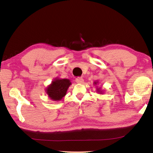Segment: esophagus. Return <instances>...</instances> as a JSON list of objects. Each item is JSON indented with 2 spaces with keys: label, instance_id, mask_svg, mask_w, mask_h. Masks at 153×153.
Instances as JSON below:
<instances>
[{
  "label": "esophagus",
  "instance_id": "esophagus-1",
  "mask_svg": "<svg viewBox=\"0 0 153 153\" xmlns=\"http://www.w3.org/2000/svg\"><path fill=\"white\" fill-rule=\"evenodd\" d=\"M76 82L77 84H83L84 83V79L82 77H77L76 79Z\"/></svg>",
  "mask_w": 153,
  "mask_h": 153
}]
</instances>
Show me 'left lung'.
Wrapping results in <instances>:
<instances>
[{
	"label": "left lung",
	"mask_w": 153,
	"mask_h": 153,
	"mask_svg": "<svg viewBox=\"0 0 153 153\" xmlns=\"http://www.w3.org/2000/svg\"><path fill=\"white\" fill-rule=\"evenodd\" d=\"M94 85L97 84H98V82H94ZM97 91L98 92L102 93V91H100V88H97Z\"/></svg>",
	"instance_id": "left-lung-1"
}]
</instances>
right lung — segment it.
<instances>
[{
	"instance_id": "add662e5",
	"label": "right lung",
	"mask_w": 153,
	"mask_h": 153,
	"mask_svg": "<svg viewBox=\"0 0 153 153\" xmlns=\"http://www.w3.org/2000/svg\"><path fill=\"white\" fill-rule=\"evenodd\" d=\"M71 84L68 79L55 78L46 89L48 97L53 100H61L66 95L67 89Z\"/></svg>"
}]
</instances>
